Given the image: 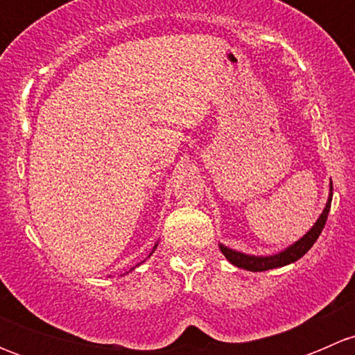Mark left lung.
Wrapping results in <instances>:
<instances>
[{"label":"left lung","instance_id":"8db88e82","mask_svg":"<svg viewBox=\"0 0 355 355\" xmlns=\"http://www.w3.org/2000/svg\"><path fill=\"white\" fill-rule=\"evenodd\" d=\"M331 198H333V185L330 184V196H328L327 206H324L323 213L320 214L316 223L313 225V228H311L304 237H300L299 241L293 242L292 245H288L287 249L280 250V252L273 254V256H252V254L239 252V250L230 249V247L223 244H220L221 252H223V256L227 257L234 266L242 268V270H247V271L275 270V268H282V266H287L290 263H295L297 259H300V257H302L304 254L314 245V242H316L318 237L321 235V230H323L324 223H327L328 213H330Z\"/></svg>","mask_w":355,"mask_h":355}]
</instances>
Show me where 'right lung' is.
Returning <instances> with one entry per match:
<instances>
[{
    "label": "right lung",
    "mask_w": 355,
    "mask_h": 355,
    "mask_svg": "<svg viewBox=\"0 0 355 355\" xmlns=\"http://www.w3.org/2000/svg\"><path fill=\"white\" fill-rule=\"evenodd\" d=\"M156 247H157V244H155V247H153V252H155V250H156ZM149 256H151V254H149ZM132 270H134V268H132ZM127 273H128V271H127Z\"/></svg>",
    "instance_id": "right-lung-1"
}]
</instances>
